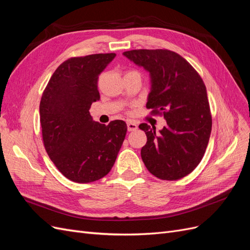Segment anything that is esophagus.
<instances>
[{"instance_id":"1","label":"esophagus","mask_w":250,"mask_h":250,"mask_svg":"<svg viewBox=\"0 0 250 250\" xmlns=\"http://www.w3.org/2000/svg\"><path fill=\"white\" fill-rule=\"evenodd\" d=\"M127 129L128 131H134L138 129V124L133 122V121H128L127 122Z\"/></svg>"}]
</instances>
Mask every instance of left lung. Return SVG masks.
<instances>
[{
  "instance_id": "8db88e82",
  "label": "left lung",
  "mask_w": 250,
  "mask_h": 250,
  "mask_svg": "<svg viewBox=\"0 0 250 250\" xmlns=\"http://www.w3.org/2000/svg\"><path fill=\"white\" fill-rule=\"evenodd\" d=\"M123 55L150 75L147 108L163 112L167 122L160 132L143 123L147 135L141 150L148 171L157 178L177 180L201 162L211 131L206 85L194 67L169 50H132Z\"/></svg>"
}]
</instances>
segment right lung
I'll list each match as a JSON object with an SVG mask.
<instances>
[{"label":"right lung","mask_w":250,"mask_h":250,"mask_svg":"<svg viewBox=\"0 0 250 250\" xmlns=\"http://www.w3.org/2000/svg\"><path fill=\"white\" fill-rule=\"evenodd\" d=\"M115 53L73 57L60 64L40 104L43 145L51 161L75 183H92L111 170L124 142L122 120L108 125L93 120L90 105L100 99L98 77Z\"/></svg>","instance_id":"right-lung-1"}]
</instances>
